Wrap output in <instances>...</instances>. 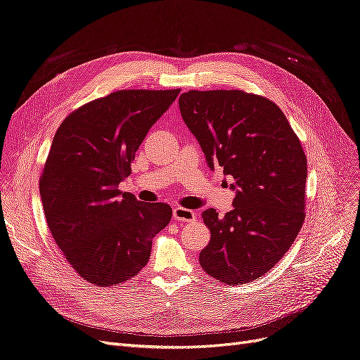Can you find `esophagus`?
<instances>
[{
  "instance_id": "obj_1",
  "label": "esophagus",
  "mask_w": 360,
  "mask_h": 360,
  "mask_svg": "<svg viewBox=\"0 0 360 360\" xmlns=\"http://www.w3.org/2000/svg\"><path fill=\"white\" fill-rule=\"evenodd\" d=\"M174 219L176 222H193L195 219V213L190 209L178 206L174 209Z\"/></svg>"
}]
</instances>
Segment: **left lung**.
Instances as JSON below:
<instances>
[{
  "instance_id": "8db88e82",
  "label": "left lung",
  "mask_w": 360,
  "mask_h": 360,
  "mask_svg": "<svg viewBox=\"0 0 360 360\" xmlns=\"http://www.w3.org/2000/svg\"><path fill=\"white\" fill-rule=\"evenodd\" d=\"M179 110L207 166L233 182V209L202 212L210 243L200 264L228 285L263 276L294 243L304 221L307 160L299 138L271 100L238 89L188 91Z\"/></svg>"
}]
</instances>
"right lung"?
Listing matches in <instances>:
<instances>
[{
	"label": "right lung",
	"mask_w": 360,
	"mask_h": 360,
	"mask_svg": "<svg viewBox=\"0 0 360 360\" xmlns=\"http://www.w3.org/2000/svg\"><path fill=\"white\" fill-rule=\"evenodd\" d=\"M179 89H123L70 113L57 129L39 179L46 224L70 266L96 287H115L148 263L170 222L166 202L147 205L119 184Z\"/></svg>",
	"instance_id": "1"
}]
</instances>
